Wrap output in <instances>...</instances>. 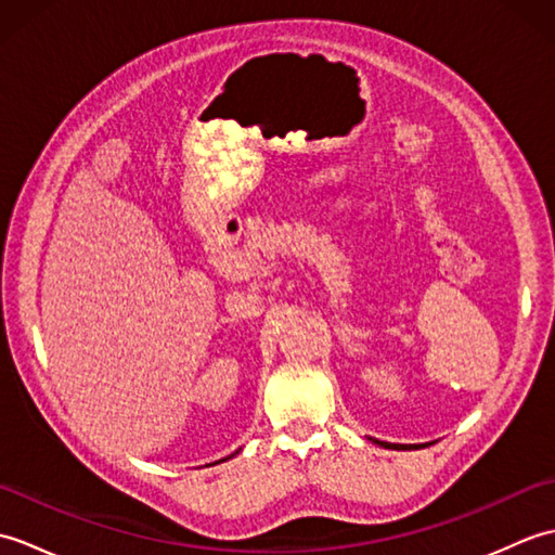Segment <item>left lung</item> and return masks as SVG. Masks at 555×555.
Wrapping results in <instances>:
<instances>
[{
	"mask_svg": "<svg viewBox=\"0 0 555 555\" xmlns=\"http://www.w3.org/2000/svg\"><path fill=\"white\" fill-rule=\"evenodd\" d=\"M376 443H379V441H376ZM382 446H388V443H382Z\"/></svg>",
	"mask_w": 555,
	"mask_h": 555,
	"instance_id": "1",
	"label": "left lung"
}]
</instances>
